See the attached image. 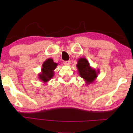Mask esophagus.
Returning a JSON list of instances; mask_svg holds the SVG:
<instances>
[{
  "instance_id": "obj_1",
  "label": "esophagus",
  "mask_w": 133,
  "mask_h": 133,
  "mask_svg": "<svg viewBox=\"0 0 133 133\" xmlns=\"http://www.w3.org/2000/svg\"><path fill=\"white\" fill-rule=\"evenodd\" d=\"M64 64L66 65H69L71 64V61H69V60H68V61H64Z\"/></svg>"
}]
</instances>
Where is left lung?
Instances as JSON below:
<instances>
[{"mask_svg":"<svg viewBox=\"0 0 133 133\" xmlns=\"http://www.w3.org/2000/svg\"><path fill=\"white\" fill-rule=\"evenodd\" d=\"M76 67L78 69L79 75L85 80L88 84H91L97 77V72L90 68L89 62L85 58L79 59Z\"/></svg>","mask_w":133,"mask_h":133,"instance_id":"1","label":"left lung"}]
</instances>
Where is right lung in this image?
<instances>
[{"label": "right lung", "mask_w": 133, "mask_h": 133, "mask_svg": "<svg viewBox=\"0 0 133 133\" xmlns=\"http://www.w3.org/2000/svg\"><path fill=\"white\" fill-rule=\"evenodd\" d=\"M57 66V64L53 62V59L48 58V60H45L42 64V73L38 75L39 78L44 82L49 81L53 76L54 75L53 71Z\"/></svg>", "instance_id": "add662e5"}]
</instances>
